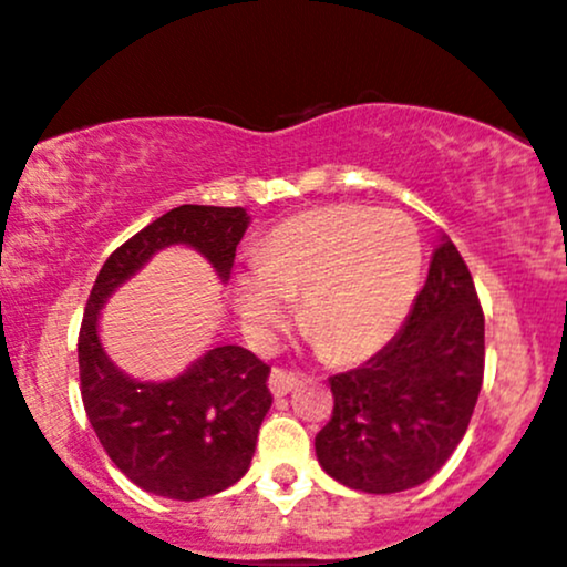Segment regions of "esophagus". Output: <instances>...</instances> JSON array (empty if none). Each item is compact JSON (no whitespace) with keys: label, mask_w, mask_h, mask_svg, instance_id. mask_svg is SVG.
Masks as SVG:
<instances>
[{"label":"esophagus","mask_w":567,"mask_h":567,"mask_svg":"<svg viewBox=\"0 0 567 567\" xmlns=\"http://www.w3.org/2000/svg\"><path fill=\"white\" fill-rule=\"evenodd\" d=\"M268 384H270V392H272V395H276V398H284V395H289V392L297 388V384H299V377L295 374V371L272 369V371H270Z\"/></svg>","instance_id":"1"}]
</instances>
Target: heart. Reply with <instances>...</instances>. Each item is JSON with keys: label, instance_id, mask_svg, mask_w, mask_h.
<instances>
[{"label": "heart", "instance_id": "obj_1", "mask_svg": "<svg viewBox=\"0 0 567 567\" xmlns=\"http://www.w3.org/2000/svg\"><path fill=\"white\" fill-rule=\"evenodd\" d=\"M424 246L401 212L339 204L286 219L236 281L249 334L272 339L302 299L305 331L331 361L358 363L398 334L419 295Z\"/></svg>", "mask_w": 567, "mask_h": 567}]
</instances>
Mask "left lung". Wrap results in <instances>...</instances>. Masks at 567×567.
I'll return each mask as SVG.
<instances>
[{"label": "left lung", "instance_id": "obj_1", "mask_svg": "<svg viewBox=\"0 0 567 567\" xmlns=\"http://www.w3.org/2000/svg\"><path fill=\"white\" fill-rule=\"evenodd\" d=\"M483 365L475 284L443 236L403 329L371 361L329 379L334 411L316 435L318 464L363 494L427 483L470 427Z\"/></svg>", "mask_w": 567, "mask_h": 567}]
</instances>
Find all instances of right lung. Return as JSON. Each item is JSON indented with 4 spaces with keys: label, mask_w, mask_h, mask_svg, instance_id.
Here are the masks:
<instances>
[{
    "label": "right lung",
    "mask_w": 567,
    "mask_h": 567,
    "mask_svg": "<svg viewBox=\"0 0 567 567\" xmlns=\"http://www.w3.org/2000/svg\"><path fill=\"white\" fill-rule=\"evenodd\" d=\"M251 217L244 206L183 204L118 246L97 272L79 331V379L86 419L111 462L153 496L196 502L238 483L270 411V365L219 342L172 379H135L100 342V310L169 246H188L228 284Z\"/></svg>",
    "instance_id": "add662e5"
}]
</instances>
